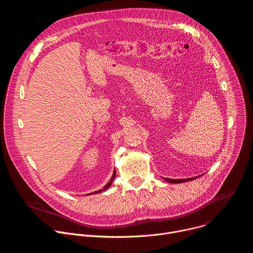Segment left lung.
<instances>
[{"label": "left lung", "mask_w": 253, "mask_h": 253, "mask_svg": "<svg viewBox=\"0 0 253 253\" xmlns=\"http://www.w3.org/2000/svg\"><path fill=\"white\" fill-rule=\"evenodd\" d=\"M195 179V177L193 178H187V179H170V178H164L165 181L170 182V183H181V182H186L189 181V180Z\"/></svg>", "instance_id": "1"}]
</instances>
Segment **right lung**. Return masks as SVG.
Returning a JSON list of instances; mask_svg holds the SVG:
<instances>
[{"instance_id": "obj_1", "label": "right lung", "mask_w": 253, "mask_h": 253, "mask_svg": "<svg viewBox=\"0 0 253 253\" xmlns=\"http://www.w3.org/2000/svg\"><path fill=\"white\" fill-rule=\"evenodd\" d=\"M115 176H116V171L114 170V172H113V175H112V177H111V179H110V181L108 182L102 189H100V190H98V191H95V192H92V193H89V195L90 194H96V193H100V192H102V191H105V190H107L108 188H109L110 186H111V184H112V182H113V180H114V178H115Z\"/></svg>"}]
</instances>
